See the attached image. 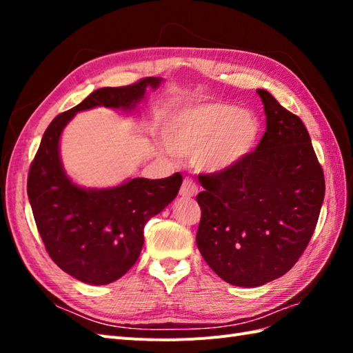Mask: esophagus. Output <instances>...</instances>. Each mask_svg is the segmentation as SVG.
I'll return each instance as SVG.
<instances>
[{
  "label": "esophagus",
  "instance_id": "34e87169",
  "mask_svg": "<svg viewBox=\"0 0 353 353\" xmlns=\"http://www.w3.org/2000/svg\"><path fill=\"white\" fill-rule=\"evenodd\" d=\"M197 191H199V188H197L196 182H194L191 177H185V179H183V183H182V186H181V191H179V194H181L182 197L190 199V197L196 196Z\"/></svg>",
  "mask_w": 353,
  "mask_h": 353
}]
</instances>
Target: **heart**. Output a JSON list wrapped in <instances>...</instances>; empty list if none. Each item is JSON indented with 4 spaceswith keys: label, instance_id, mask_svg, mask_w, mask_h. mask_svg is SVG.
Wrapping results in <instances>:
<instances>
[{
    "label": "heart",
    "instance_id": "b5f03b06",
    "mask_svg": "<svg viewBox=\"0 0 353 353\" xmlns=\"http://www.w3.org/2000/svg\"><path fill=\"white\" fill-rule=\"evenodd\" d=\"M256 115L230 103L182 104L168 112L163 139L172 153L197 156L211 171L234 168L249 156L259 139Z\"/></svg>",
    "mask_w": 353,
    "mask_h": 353
}]
</instances>
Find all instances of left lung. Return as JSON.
I'll return each mask as SVG.
<instances>
[{"label": "left lung", "mask_w": 353, "mask_h": 353, "mask_svg": "<svg viewBox=\"0 0 353 353\" xmlns=\"http://www.w3.org/2000/svg\"><path fill=\"white\" fill-rule=\"evenodd\" d=\"M265 133L234 168L200 174L197 247L223 281L259 287L302 256L325 199V176L302 119L258 89Z\"/></svg>", "instance_id": "left-lung-1"}]
</instances>
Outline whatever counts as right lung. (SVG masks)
I'll return each mask as SVG.
<instances>
[{
    "mask_svg": "<svg viewBox=\"0 0 353 353\" xmlns=\"http://www.w3.org/2000/svg\"><path fill=\"white\" fill-rule=\"evenodd\" d=\"M161 80L145 77L129 86L97 89L52 119L30 165L27 194L45 249L65 273L85 283L106 285L129 272L144 244L145 223L174 200L182 174L85 190L65 174L59 139L77 112L97 106L133 109L147 86L156 89Z\"/></svg>",
    "mask_w": 353,
    "mask_h": 353,
    "instance_id": "right-lung-1",
    "label": "right lung"
}]
</instances>
